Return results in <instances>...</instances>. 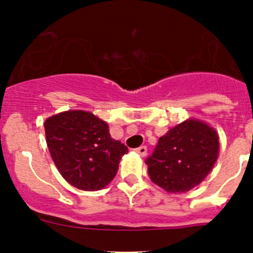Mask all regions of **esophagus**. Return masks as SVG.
I'll list each match as a JSON object with an SVG mask.
<instances>
[{"mask_svg": "<svg viewBox=\"0 0 253 253\" xmlns=\"http://www.w3.org/2000/svg\"><path fill=\"white\" fill-rule=\"evenodd\" d=\"M136 152L138 153V154L141 155V157H145V154H147V147H145V145H142V147L137 148Z\"/></svg>", "mask_w": 253, "mask_h": 253, "instance_id": "esophagus-1", "label": "esophagus"}]
</instances>
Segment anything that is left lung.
I'll return each mask as SVG.
<instances>
[{"label":"left lung","mask_w":253,"mask_h":253,"mask_svg":"<svg viewBox=\"0 0 253 253\" xmlns=\"http://www.w3.org/2000/svg\"><path fill=\"white\" fill-rule=\"evenodd\" d=\"M219 136L205 121L188 119L170 128L147 159L150 180L169 193L200 185L219 157Z\"/></svg>","instance_id":"8db88e82"}]
</instances>
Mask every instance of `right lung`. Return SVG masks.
<instances>
[{"instance_id": "add662e5", "label": "right lung", "mask_w": 253, "mask_h": 253, "mask_svg": "<svg viewBox=\"0 0 253 253\" xmlns=\"http://www.w3.org/2000/svg\"><path fill=\"white\" fill-rule=\"evenodd\" d=\"M48 152L62 177L82 191H99L114 180L128 149L109 133L104 120L84 110H68L44 122Z\"/></svg>"}]
</instances>
